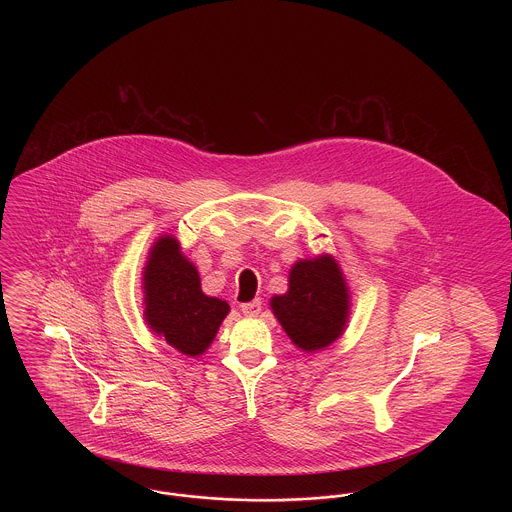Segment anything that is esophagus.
Here are the masks:
<instances>
[{"mask_svg":"<svg viewBox=\"0 0 512 512\" xmlns=\"http://www.w3.org/2000/svg\"><path fill=\"white\" fill-rule=\"evenodd\" d=\"M261 307H263V301L261 299H253L249 303H242V313L247 317H255L261 313Z\"/></svg>","mask_w":512,"mask_h":512,"instance_id":"1","label":"esophagus"}]
</instances>
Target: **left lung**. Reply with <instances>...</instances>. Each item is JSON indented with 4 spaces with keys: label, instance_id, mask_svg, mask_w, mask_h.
I'll use <instances>...</instances> for the list:
<instances>
[{
    "label": "left lung",
    "instance_id": "1",
    "mask_svg": "<svg viewBox=\"0 0 512 512\" xmlns=\"http://www.w3.org/2000/svg\"><path fill=\"white\" fill-rule=\"evenodd\" d=\"M270 307L297 347L303 351L328 347L340 338L349 313L340 267L330 255L295 263L290 290L274 295Z\"/></svg>",
    "mask_w": 512,
    "mask_h": 512
}]
</instances>
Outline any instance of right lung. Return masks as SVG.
<instances>
[{
  "label": "right lung",
  "mask_w": 512,
  "mask_h": 512,
  "mask_svg": "<svg viewBox=\"0 0 512 512\" xmlns=\"http://www.w3.org/2000/svg\"><path fill=\"white\" fill-rule=\"evenodd\" d=\"M149 328L184 355H201L215 338L230 307L201 292L199 274L172 236L151 247L144 272Z\"/></svg>",
  "instance_id": "1"
}]
</instances>
